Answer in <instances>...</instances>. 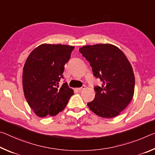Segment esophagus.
Returning a JSON list of instances; mask_svg holds the SVG:
<instances>
[{"instance_id": "obj_1", "label": "esophagus", "mask_w": 155, "mask_h": 155, "mask_svg": "<svg viewBox=\"0 0 155 155\" xmlns=\"http://www.w3.org/2000/svg\"><path fill=\"white\" fill-rule=\"evenodd\" d=\"M85 85H83L81 87L77 88V90H78V91H81V90H83V89H85Z\"/></svg>"}]
</instances>
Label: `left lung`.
<instances>
[{"instance_id": "1", "label": "left lung", "mask_w": 155, "mask_h": 155, "mask_svg": "<svg viewBox=\"0 0 155 155\" xmlns=\"http://www.w3.org/2000/svg\"><path fill=\"white\" fill-rule=\"evenodd\" d=\"M79 52L90 62L94 76L103 82L94 87V101L87 103L91 111L104 118L117 116L132 100L135 76L127 57L110 44L84 46Z\"/></svg>"}]
</instances>
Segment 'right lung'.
Masks as SVG:
<instances>
[{
    "mask_svg": "<svg viewBox=\"0 0 155 155\" xmlns=\"http://www.w3.org/2000/svg\"><path fill=\"white\" fill-rule=\"evenodd\" d=\"M74 47L43 44L31 52L22 73V86L28 105L38 116H54L63 111L74 91L65 82L60 86L64 65Z\"/></svg>",
    "mask_w": 155,
    "mask_h": 155,
    "instance_id": "obj_1",
    "label": "right lung"
}]
</instances>
